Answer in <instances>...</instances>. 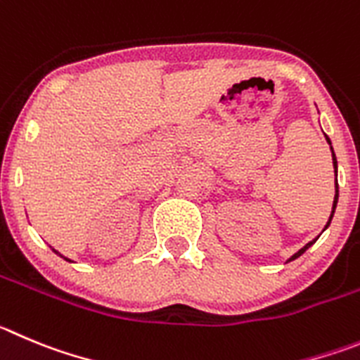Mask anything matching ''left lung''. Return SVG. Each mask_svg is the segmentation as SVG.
Segmentation results:
<instances>
[{"mask_svg":"<svg viewBox=\"0 0 360 360\" xmlns=\"http://www.w3.org/2000/svg\"><path fill=\"white\" fill-rule=\"evenodd\" d=\"M325 139H327V142H328V143H330V140H328V136H325ZM330 149H332V147H330ZM332 163H334V169H338V161H335V154H334V150H332ZM335 204H338V170H335V197H334V204H332V214H330V218H328V221H327V226H325V229H327V227H328V226H330V220H332V217H334V210H335ZM316 240H318V238H316ZM316 240H312V241H309V243H307V245H305V247H304V248H300V250H298V252H297V254H295V256H291V257H290V261H293V259H297V257H300V256H302V254H304V252H305V250H307V248H309V247H311V245H312V243H314V241H316Z\"/></svg>","mask_w":360,"mask_h":360,"instance_id":"8db88e82","label":"left lung"}]
</instances>
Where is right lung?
I'll return each mask as SVG.
<instances>
[{
    "label": "right lung",
    "instance_id": "obj_1",
    "mask_svg": "<svg viewBox=\"0 0 360 360\" xmlns=\"http://www.w3.org/2000/svg\"><path fill=\"white\" fill-rule=\"evenodd\" d=\"M56 252V250H55ZM56 254H58V252H56ZM65 259H67V257H65ZM67 261H69V259H67Z\"/></svg>",
    "mask_w": 360,
    "mask_h": 360
}]
</instances>
